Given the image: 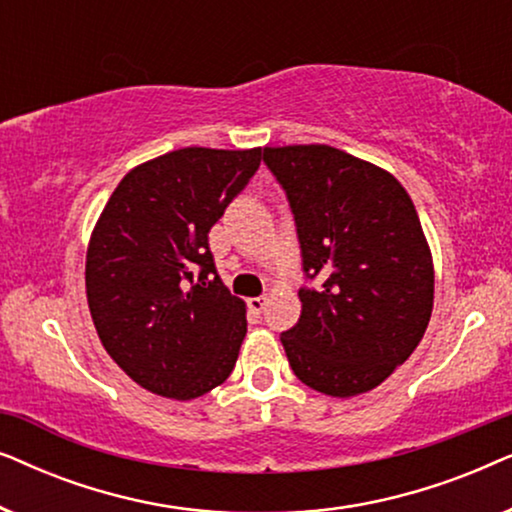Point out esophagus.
I'll return each mask as SVG.
<instances>
[{"label":"esophagus","instance_id":"1","mask_svg":"<svg viewBox=\"0 0 512 512\" xmlns=\"http://www.w3.org/2000/svg\"><path fill=\"white\" fill-rule=\"evenodd\" d=\"M265 303H268V298H265V296L249 298V310L254 312V314H261L265 310Z\"/></svg>","mask_w":512,"mask_h":512}]
</instances>
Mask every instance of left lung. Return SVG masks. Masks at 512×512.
I'll use <instances>...</instances> for the list:
<instances>
[{
    "label": "left lung",
    "instance_id": "obj_1",
    "mask_svg": "<svg viewBox=\"0 0 512 512\" xmlns=\"http://www.w3.org/2000/svg\"><path fill=\"white\" fill-rule=\"evenodd\" d=\"M289 198L307 279L282 333L296 377L326 396L375 389L415 352L433 310V261L394 174L326 144L265 146Z\"/></svg>",
    "mask_w": 512,
    "mask_h": 512
}]
</instances>
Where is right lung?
I'll return each instance as SVG.
<instances>
[{
  "mask_svg": "<svg viewBox=\"0 0 512 512\" xmlns=\"http://www.w3.org/2000/svg\"><path fill=\"white\" fill-rule=\"evenodd\" d=\"M263 149L170 151L121 179L90 235L86 293L104 349L151 394L191 401L233 373L244 300L216 275L209 230Z\"/></svg>",
  "mask_w": 512,
  "mask_h": 512,
  "instance_id": "1",
  "label": "right lung"
}]
</instances>
